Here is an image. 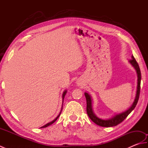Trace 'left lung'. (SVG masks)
<instances>
[{
  "instance_id": "obj_1",
  "label": "left lung",
  "mask_w": 148,
  "mask_h": 148,
  "mask_svg": "<svg viewBox=\"0 0 148 148\" xmlns=\"http://www.w3.org/2000/svg\"><path fill=\"white\" fill-rule=\"evenodd\" d=\"M130 62L131 63V64L134 66V68L136 69L137 73L138 79H137V94H136V99H135V101L133 103V105L132 106L131 108L128 109L127 111L122 112V113H121V114L116 115L114 117L112 118L111 119H107V120L100 119L99 118H97V116L94 114V113L92 111V100H91L90 96L87 93H84V95H85L86 99L87 114H88V115L89 118L92 119V121L95 123V124L98 125L99 126L103 127H111L116 126V125H118V124L121 123L127 117L128 115L133 111L134 109L136 108V106L138 102V100H139V95H140L141 73H140V70L139 64H138V63L137 62L136 60L135 59V58L133 56H132V59L130 60Z\"/></svg>"
}]
</instances>
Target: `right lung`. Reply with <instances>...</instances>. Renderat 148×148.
<instances>
[{"label":"right lung","mask_w":148,"mask_h":148,"mask_svg":"<svg viewBox=\"0 0 148 148\" xmlns=\"http://www.w3.org/2000/svg\"><path fill=\"white\" fill-rule=\"evenodd\" d=\"M66 92H66V91H65V92H64V93H63V100H64V97H65V94H66ZM60 113H61V112H60V114H59V115L57 116V117H56L55 119H54V120H53V121H52L51 122H50V123H47L46 125H45V126H43V127H40V128H45V127H48V126H49V125H51V124H53V123H54L56 120V119H58V118L59 117V116H60Z\"/></svg>","instance_id":"add662e5"}]
</instances>
